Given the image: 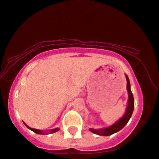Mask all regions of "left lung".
Returning <instances> with one entry per match:
<instances>
[{
  "instance_id": "8db88e82",
  "label": "left lung",
  "mask_w": 159,
  "mask_h": 159,
  "mask_svg": "<svg viewBox=\"0 0 159 159\" xmlns=\"http://www.w3.org/2000/svg\"><path fill=\"white\" fill-rule=\"evenodd\" d=\"M125 77H126L127 80V93H128V101H127V107L126 108V111H125V115L120 120H118L115 123H114L112 125H111V126L108 127H106V128H102L98 129L90 128L89 130L91 133L103 136L111 135L123 128L127 122H128L129 120L130 119L134 109V98L130 89V83H129L128 76L127 75H125Z\"/></svg>"
}]
</instances>
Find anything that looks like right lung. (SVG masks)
Wrapping results in <instances>:
<instances>
[{"mask_svg":"<svg viewBox=\"0 0 159 159\" xmlns=\"http://www.w3.org/2000/svg\"><path fill=\"white\" fill-rule=\"evenodd\" d=\"M24 124L26 125V127H27L28 129H31V130H32L33 132H34L35 133L39 134V135H44V134H45V133H44V132L43 130H41V129H38L31 128L30 127H29L28 125L24 123ZM58 130H59V128H55V129H50V130H49L48 134H49V133H55V132H57V131H58Z\"/></svg>","mask_w":159,"mask_h":159,"instance_id":"1","label":"right lung"}]
</instances>
